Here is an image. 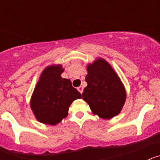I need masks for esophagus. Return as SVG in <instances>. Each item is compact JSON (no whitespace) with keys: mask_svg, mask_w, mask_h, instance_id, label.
Returning a JSON list of instances; mask_svg holds the SVG:
<instances>
[{"mask_svg":"<svg viewBox=\"0 0 160 160\" xmlns=\"http://www.w3.org/2000/svg\"><path fill=\"white\" fill-rule=\"evenodd\" d=\"M78 91L80 93H81V94H82V92H83V87H82V86H80V87H78Z\"/></svg>","mask_w":160,"mask_h":160,"instance_id":"esophagus-1","label":"esophagus"}]
</instances>
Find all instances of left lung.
Segmentation results:
<instances>
[{
	"mask_svg": "<svg viewBox=\"0 0 160 160\" xmlns=\"http://www.w3.org/2000/svg\"><path fill=\"white\" fill-rule=\"evenodd\" d=\"M82 98L93 114L110 119L119 114L126 101V90L111 66L102 58H98L87 66Z\"/></svg>",
	"mask_w": 160,
	"mask_h": 160,
	"instance_id": "obj_1",
	"label": "left lung"
}]
</instances>
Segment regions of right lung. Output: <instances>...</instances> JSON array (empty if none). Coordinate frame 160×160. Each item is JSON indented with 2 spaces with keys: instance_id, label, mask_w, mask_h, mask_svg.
Segmentation results:
<instances>
[{
  "instance_id": "obj_1",
  "label": "right lung",
  "mask_w": 160,
  "mask_h": 160,
  "mask_svg": "<svg viewBox=\"0 0 160 160\" xmlns=\"http://www.w3.org/2000/svg\"><path fill=\"white\" fill-rule=\"evenodd\" d=\"M62 65L46 67L41 74L30 101L37 119L49 125L59 123L68 114L70 104L82 94L72 87L70 79L62 78Z\"/></svg>"
}]
</instances>
